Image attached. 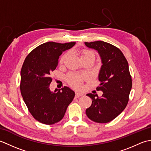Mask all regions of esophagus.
Masks as SVG:
<instances>
[{"mask_svg": "<svg viewBox=\"0 0 151 151\" xmlns=\"http://www.w3.org/2000/svg\"><path fill=\"white\" fill-rule=\"evenodd\" d=\"M83 95H84V94L82 93L76 92V94H75V97H76V98H78V97H81V96H82Z\"/></svg>", "mask_w": 151, "mask_h": 151, "instance_id": "esophagus-1", "label": "esophagus"}]
</instances>
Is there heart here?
I'll list each match as a JSON object with an SVG mask.
<instances>
[{"mask_svg": "<svg viewBox=\"0 0 151 151\" xmlns=\"http://www.w3.org/2000/svg\"><path fill=\"white\" fill-rule=\"evenodd\" d=\"M79 55L81 58V60L91 56L95 58L94 52L91 50H82L79 51ZM67 56H68V53H64L60 58V63H62L64 62V60L67 58ZM86 78V76L85 75H83V74L70 73L67 76V82H68L69 85L71 86L72 87L75 88H80L82 86L83 81L85 80Z\"/></svg>", "mask_w": 151, "mask_h": 151, "instance_id": "1", "label": "heart"}]
</instances>
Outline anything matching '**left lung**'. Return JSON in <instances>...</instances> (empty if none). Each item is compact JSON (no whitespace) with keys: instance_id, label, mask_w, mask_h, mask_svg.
<instances>
[{"instance_id":"obj_1","label":"left lung","mask_w":151,"mask_h":151,"mask_svg":"<svg viewBox=\"0 0 151 151\" xmlns=\"http://www.w3.org/2000/svg\"><path fill=\"white\" fill-rule=\"evenodd\" d=\"M85 45L97 50L101 56V83L96 89L103 92L101 98L97 95L87 94L92 104L86 109V114L93 121L106 123L116 118L129 102L132 85L129 64L121 50L113 45L102 41L85 42Z\"/></svg>"}]
</instances>
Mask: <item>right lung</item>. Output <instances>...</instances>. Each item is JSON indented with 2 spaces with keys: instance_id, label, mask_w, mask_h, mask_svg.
Here are the masks:
<instances>
[{
  "instance_id": "1",
  "label": "right lung",
  "mask_w": 151,
  "mask_h": 151,
  "mask_svg": "<svg viewBox=\"0 0 151 151\" xmlns=\"http://www.w3.org/2000/svg\"><path fill=\"white\" fill-rule=\"evenodd\" d=\"M75 42L60 43L49 41L40 45L28 54L21 70L20 89L28 111L35 119L53 124L63 119L75 92L64 86L62 90H50V73L56 69L59 57Z\"/></svg>"
}]
</instances>
